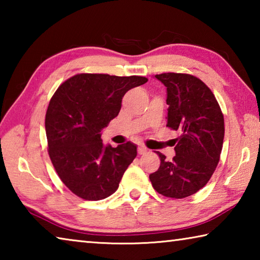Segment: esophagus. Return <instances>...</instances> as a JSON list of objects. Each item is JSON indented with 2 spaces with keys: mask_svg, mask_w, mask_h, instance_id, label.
<instances>
[{
  "mask_svg": "<svg viewBox=\"0 0 260 260\" xmlns=\"http://www.w3.org/2000/svg\"><path fill=\"white\" fill-rule=\"evenodd\" d=\"M147 151H148V149L146 147H143V146H139L138 147V153H139V155H144V153H146Z\"/></svg>",
  "mask_w": 260,
  "mask_h": 260,
  "instance_id": "esophagus-1",
  "label": "esophagus"
}]
</instances>
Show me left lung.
<instances>
[{
    "label": "left lung",
    "mask_w": 260,
    "mask_h": 260,
    "mask_svg": "<svg viewBox=\"0 0 260 260\" xmlns=\"http://www.w3.org/2000/svg\"><path fill=\"white\" fill-rule=\"evenodd\" d=\"M166 87L167 127L179 131L175 156L169 161L157 151L160 166L149 179L157 192L184 199L203 188L221 153L225 125L212 91L199 78L183 73L153 76Z\"/></svg>",
    "instance_id": "8db88e82"
}]
</instances>
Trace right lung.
Instances as JSON below:
<instances>
[{"instance_id": "right-lung-1", "label": "right lung", "mask_w": 260, "mask_h": 260, "mask_svg": "<svg viewBox=\"0 0 260 260\" xmlns=\"http://www.w3.org/2000/svg\"><path fill=\"white\" fill-rule=\"evenodd\" d=\"M147 78L77 74L60 85L46 114L49 157L70 190L87 201L111 196L138 155L136 144L112 148L101 132L118 116L124 95Z\"/></svg>"}]
</instances>
